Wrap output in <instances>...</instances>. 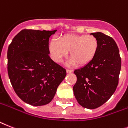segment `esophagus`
<instances>
[{"mask_svg": "<svg viewBox=\"0 0 128 128\" xmlns=\"http://www.w3.org/2000/svg\"><path fill=\"white\" fill-rule=\"evenodd\" d=\"M73 72L72 70H70V69H66V72L68 73V74H70V73H72Z\"/></svg>", "mask_w": 128, "mask_h": 128, "instance_id": "esophagus-1", "label": "esophagus"}]
</instances>
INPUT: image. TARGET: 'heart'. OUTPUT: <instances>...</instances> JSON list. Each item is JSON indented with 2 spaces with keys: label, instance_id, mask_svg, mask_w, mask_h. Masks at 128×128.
Wrapping results in <instances>:
<instances>
[{
  "label": "heart",
  "instance_id": "obj_1",
  "mask_svg": "<svg viewBox=\"0 0 128 128\" xmlns=\"http://www.w3.org/2000/svg\"><path fill=\"white\" fill-rule=\"evenodd\" d=\"M99 48L98 40L93 35H64L60 41L52 40L49 44L50 55L55 62H60L69 51L68 64L84 66L93 60Z\"/></svg>",
  "mask_w": 128,
  "mask_h": 128
}]
</instances>
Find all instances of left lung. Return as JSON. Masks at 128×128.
I'll use <instances>...</instances> for the list:
<instances>
[{
    "label": "left lung",
    "mask_w": 128,
    "mask_h": 128,
    "mask_svg": "<svg viewBox=\"0 0 128 128\" xmlns=\"http://www.w3.org/2000/svg\"><path fill=\"white\" fill-rule=\"evenodd\" d=\"M91 34L98 40V50L91 62L74 71L77 82L73 90L80 106L93 109L102 106L115 92L118 84L121 58L112 38L99 32Z\"/></svg>",
    "instance_id": "obj_1"
}]
</instances>
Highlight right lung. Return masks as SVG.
Wrapping results in <instances>:
<instances>
[{
  "instance_id": "add662e5",
  "label": "right lung",
  "mask_w": 128,
  "mask_h": 128,
  "mask_svg": "<svg viewBox=\"0 0 128 128\" xmlns=\"http://www.w3.org/2000/svg\"><path fill=\"white\" fill-rule=\"evenodd\" d=\"M54 30L24 29L8 49V73L17 95L33 106L51 102L66 70L49 57V39Z\"/></svg>"
}]
</instances>
